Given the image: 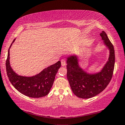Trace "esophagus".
Instances as JSON below:
<instances>
[{"label": "esophagus", "mask_w": 125, "mask_h": 125, "mask_svg": "<svg viewBox=\"0 0 125 125\" xmlns=\"http://www.w3.org/2000/svg\"><path fill=\"white\" fill-rule=\"evenodd\" d=\"M61 65H62V66L63 67H64L66 65V62H65V61L64 60H61Z\"/></svg>", "instance_id": "esophagus-1"}]
</instances>
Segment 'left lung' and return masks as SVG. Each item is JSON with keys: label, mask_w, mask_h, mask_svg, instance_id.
Listing matches in <instances>:
<instances>
[{"label": "left lung", "mask_w": 125, "mask_h": 125, "mask_svg": "<svg viewBox=\"0 0 125 125\" xmlns=\"http://www.w3.org/2000/svg\"><path fill=\"white\" fill-rule=\"evenodd\" d=\"M104 43L108 47L110 55L108 61L101 71L88 74L79 67L76 56L67 58V79L74 94L81 98H90L100 94L109 83L115 65V51L112 43L104 31L100 34Z\"/></svg>", "instance_id": "obj_1"}]
</instances>
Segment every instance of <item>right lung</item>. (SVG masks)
<instances>
[{
	"label": "right lung",
	"instance_id": "add662e5",
	"mask_svg": "<svg viewBox=\"0 0 125 125\" xmlns=\"http://www.w3.org/2000/svg\"><path fill=\"white\" fill-rule=\"evenodd\" d=\"M15 40V39L11 43L10 48ZM10 48L6 61V69L9 80L13 87L22 94L31 98H40L48 94L57 73L61 66L60 61L44 69L35 76H20L16 73L10 66Z\"/></svg>",
	"mask_w": 125,
	"mask_h": 125
}]
</instances>
